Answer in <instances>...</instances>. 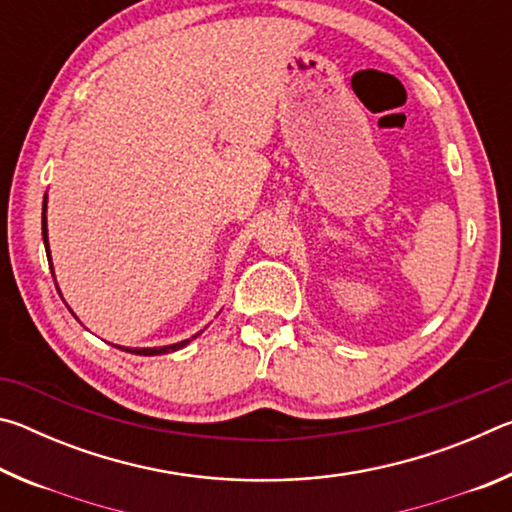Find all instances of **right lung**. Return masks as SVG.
Wrapping results in <instances>:
<instances>
[{"mask_svg": "<svg viewBox=\"0 0 512 512\" xmlns=\"http://www.w3.org/2000/svg\"><path fill=\"white\" fill-rule=\"evenodd\" d=\"M45 212H47V194H45V203H42V239H45V250H47L49 268H54V266H51V255H49V237H47V216H45ZM54 282H56V277H54ZM196 336H201V332L194 334L192 339H196ZM192 339H185V341L173 343V345H162V348H135L133 350V348H121V345H115V348L124 350V352H131V354H142V357H155V354H169V352H176L180 348H185V345L192 341Z\"/></svg>", "mask_w": 512, "mask_h": 512, "instance_id": "1", "label": "right lung"}]
</instances>
